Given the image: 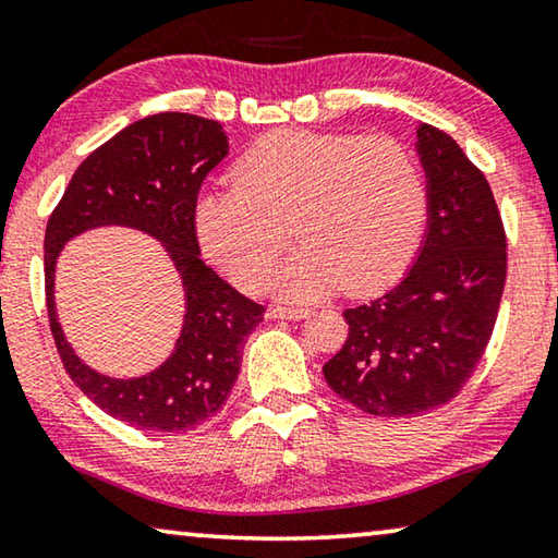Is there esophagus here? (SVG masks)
<instances>
[{"instance_id":"esophagus-1","label":"esophagus","mask_w":558,"mask_h":558,"mask_svg":"<svg viewBox=\"0 0 558 558\" xmlns=\"http://www.w3.org/2000/svg\"><path fill=\"white\" fill-rule=\"evenodd\" d=\"M307 307H286V305H276L270 307V317H276V320H303L307 317Z\"/></svg>"}]
</instances>
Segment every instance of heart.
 I'll list each match as a JSON object with an SVG mask.
<instances>
[{
    "instance_id": "b5f03b06",
    "label": "heart",
    "mask_w": 558,
    "mask_h": 558,
    "mask_svg": "<svg viewBox=\"0 0 558 558\" xmlns=\"http://www.w3.org/2000/svg\"><path fill=\"white\" fill-rule=\"evenodd\" d=\"M233 181L201 193L196 233L243 290L270 280L290 231L303 247L276 278L288 298L342 286L352 295L379 293L420 245L427 191L395 138L276 131L247 148Z\"/></svg>"
}]
</instances>
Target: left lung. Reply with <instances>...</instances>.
<instances>
[{
  "label": "left lung",
  "mask_w": 558,
  "mask_h": 558,
  "mask_svg": "<svg viewBox=\"0 0 558 558\" xmlns=\"http://www.w3.org/2000/svg\"><path fill=\"white\" fill-rule=\"evenodd\" d=\"M427 173V233L400 286L348 307L327 385L375 417H412L447 404L486 350L507 282V233L489 189L457 141L417 129Z\"/></svg>",
  "instance_id": "8db88e82"
}]
</instances>
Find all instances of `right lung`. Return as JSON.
<instances>
[{"mask_svg":"<svg viewBox=\"0 0 558 558\" xmlns=\"http://www.w3.org/2000/svg\"><path fill=\"white\" fill-rule=\"evenodd\" d=\"M228 154L218 121L163 111L134 121L76 168L44 235V288L59 357L88 400L136 429L183 432L223 407L241 373L243 344L265 307L247 300L201 260L196 203L206 175ZM126 225L161 242L180 270L186 315L177 348L154 374L117 380L77 360L60 330L53 268L74 234Z\"/></svg>","mask_w":558,"mask_h":558,"instance_id":"obj_1","label":"right lung"}]
</instances>
